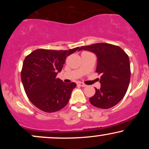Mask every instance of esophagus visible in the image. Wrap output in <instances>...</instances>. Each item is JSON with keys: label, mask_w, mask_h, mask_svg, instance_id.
Segmentation results:
<instances>
[{"label": "esophagus", "mask_w": 149, "mask_h": 149, "mask_svg": "<svg viewBox=\"0 0 149 149\" xmlns=\"http://www.w3.org/2000/svg\"><path fill=\"white\" fill-rule=\"evenodd\" d=\"M78 85H80V86H81V87H83V88H84V87H86L87 86V85H85V84H84V83H80V82H79V83H78Z\"/></svg>", "instance_id": "34e87169"}]
</instances>
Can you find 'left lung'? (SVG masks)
Returning <instances> with one entry per match:
<instances>
[{
  "instance_id": "left-lung-1",
  "label": "left lung",
  "mask_w": 149,
  "mask_h": 149,
  "mask_svg": "<svg viewBox=\"0 0 149 149\" xmlns=\"http://www.w3.org/2000/svg\"><path fill=\"white\" fill-rule=\"evenodd\" d=\"M97 57L96 72L101 74L100 89L90 98L94 107L107 109L116 106L123 98L130 80V64L128 55L120 47L109 43H95L82 46Z\"/></svg>"
}]
</instances>
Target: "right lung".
I'll list each match as a JSON object with an SVG mask.
<instances>
[{"instance_id": "add662e5", "label": "right lung", "mask_w": 149, "mask_h": 149, "mask_svg": "<svg viewBox=\"0 0 149 149\" xmlns=\"http://www.w3.org/2000/svg\"><path fill=\"white\" fill-rule=\"evenodd\" d=\"M79 47L69 50L37 49L25 57L21 79L25 92L34 106L47 113L58 111L69 102L75 83H65L57 78L66 57Z\"/></svg>"}]
</instances>
